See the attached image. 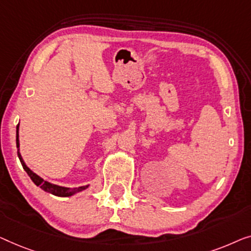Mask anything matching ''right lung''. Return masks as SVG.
Segmentation results:
<instances>
[{"label": "right lung", "mask_w": 251, "mask_h": 251, "mask_svg": "<svg viewBox=\"0 0 251 251\" xmlns=\"http://www.w3.org/2000/svg\"><path fill=\"white\" fill-rule=\"evenodd\" d=\"M18 128H19V124L17 126V148H19V134H18ZM18 157L20 159L21 165H23V167L26 173L29 176L31 181H33L35 184L37 186H40L42 190H44L45 192H49L51 193V195H54V196H58V197H69V196H73L75 195L77 192H80L83 191V190H85L87 186L89 185H85V186H79V188H74V189H69V188H63V186H59V185H55V184H52V183H49L47 181H44L43 178L40 177V176L35 174L34 172H31L29 168L27 167L26 165H25V162L23 160V158H21L19 151H18Z\"/></svg>", "instance_id": "add662e5"}]
</instances>
